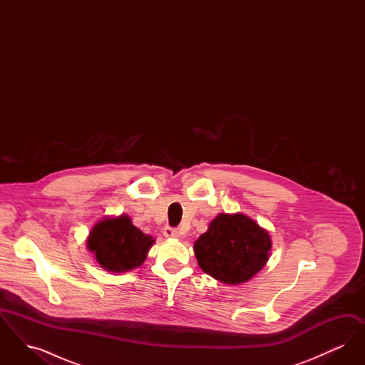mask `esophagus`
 Here are the masks:
<instances>
[{
    "instance_id": "esophagus-1",
    "label": "esophagus",
    "mask_w": 365,
    "mask_h": 365,
    "mask_svg": "<svg viewBox=\"0 0 365 365\" xmlns=\"http://www.w3.org/2000/svg\"><path fill=\"white\" fill-rule=\"evenodd\" d=\"M163 234H164L165 238H178V237H179V231H178L176 228H174V227H165L164 231H163Z\"/></svg>"
}]
</instances>
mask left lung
Returning a JSON list of instances; mask_svg holds the SVG:
<instances>
[{
	"label": "left lung",
	"mask_w": 365,
	"mask_h": 365,
	"mask_svg": "<svg viewBox=\"0 0 365 365\" xmlns=\"http://www.w3.org/2000/svg\"><path fill=\"white\" fill-rule=\"evenodd\" d=\"M271 240L247 216L220 213L195 243L198 265L223 283L238 284L256 275L268 260Z\"/></svg>",
	"instance_id": "obj_1"
}]
</instances>
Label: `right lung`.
<instances>
[{"instance_id": "1", "label": "right lung", "mask_w": 365, "mask_h": 365, "mask_svg": "<svg viewBox=\"0 0 365 365\" xmlns=\"http://www.w3.org/2000/svg\"><path fill=\"white\" fill-rule=\"evenodd\" d=\"M155 240L134 226L128 216L104 219L90 231L87 246L97 262L110 272L138 268Z\"/></svg>"}]
</instances>
